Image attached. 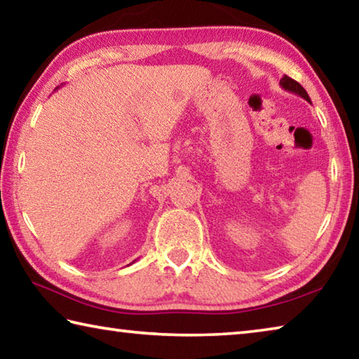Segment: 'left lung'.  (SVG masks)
<instances>
[{
    "label": "left lung",
    "instance_id": "obj_1",
    "mask_svg": "<svg viewBox=\"0 0 359 359\" xmlns=\"http://www.w3.org/2000/svg\"><path fill=\"white\" fill-rule=\"evenodd\" d=\"M279 84H281L283 89L289 90V93H292V94H297V95L302 97V99H304L306 102L311 103L309 95H308V93H306V90H304V88H303L299 83H297L295 80H292L290 76L284 75V76L281 78V81H279Z\"/></svg>",
    "mask_w": 359,
    "mask_h": 359
}]
</instances>
